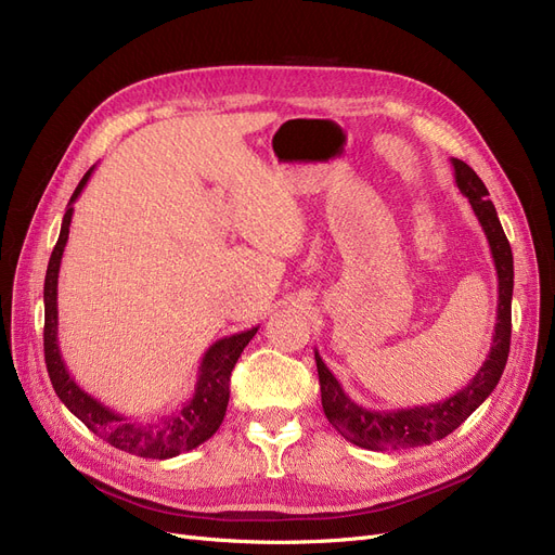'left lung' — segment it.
<instances>
[{"mask_svg":"<svg viewBox=\"0 0 555 555\" xmlns=\"http://www.w3.org/2000/svg\"><path fill=\"white\" fill-rule=\"evenodd\" d=\"M455 184L460 193L467 197L478 223L490 243V253L494 259V269L499 278V307H496V325L492 335V348L487 352V360L469 385L453 393L447 401L378 412L366 410L350 401L341 383L332 375V371L321 360L319 350H314L319 383H321V403L327 421L335 426L354 447L383 451V449H412L433 444V441L451 435L464 418H469L478 405L490 396L503 375L507 352H509V332H513V286H515V266L513 250L501 228L496 209L487 195V186L480 177L460 159H451Z\"/></svg>","mask_w":555,"mask_h":555,"instance_id":"1","label":"left lung"}]
</instances>
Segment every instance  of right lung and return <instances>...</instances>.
Listing matches in <instances>:
<instances>
[{"instance_id": "obj_1", "label": "right lung", "mask_w": 555, "mask_h": 555, "mask_svg": "<svg viewBox=\"0 0 555 555\" xmlns=\"http://www.w3.org/2000/svg\"><path fill=\"white\" fill-rule=\"evenodd\" d=\"M95 166L88 168V172L81 177L79 186L75 189L68 207L63 214V223L59 232V241L52 250L48 275H46V289H42V300H46V364L52 387L61 403L68 408L81 424L93 430L100 439L108 441L111 447H116L125 453L139 455V457H152V460H168L180 453L193 451L220 428L223 416L230 401V375L241 358L243 348L250 344V339L257 335V327L236 332V335L218 339L209 346L205 358L197 366V380L195 391L186 403L177 412H170L166 416H157L150 421L129 418L120 414L118 410L104 405L95 396L83 391L73 375L68 373L61 358L59 348V269L61 257L68 243L70 223L75 214V203L81 195L83 186L91 180Z\"/></svg>"}]
</instances>
